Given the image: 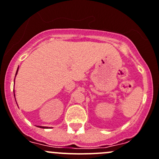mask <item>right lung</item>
<instances>
[{
	"instance_id": "obj_1",
	"label": "right lung",
	"mask_w": 159,
	"mask_h": 159,
	"mask_svg": "<svg viewBox=\"0 0 159 159\" xmlns=\"http://www.w3.org/2000/svg\"><path fill=\"white\" fill-rule=\"evenodd\" d=\"M18 69H17V71H16V74H15V76H16L17 75V74H18ZM14 95H15V93H14ZM15 101H16V100H15ZM18 105V104H17ZM38 127H40V128H43V129H48L49 127H42V126H38Z\"/></svg>"
}]
</instances>
